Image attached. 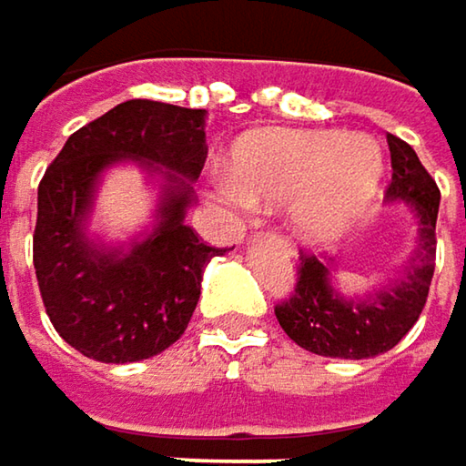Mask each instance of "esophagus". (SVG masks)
<instances>
[{"label":"esophagus","instance_id":"obj_1","mask_svg":"<svg viewBox=\"0 0 466 466\" xmlns=\"http://www.w3.org/2000/svg\"><path fill=\"white\" fill-rule=\"evenodd\" d=\"M273 241H276V247H279V249H283V254H286V257H294V249H291V244H289V241H286L283 236H273Z\"/></svg>","mask_w":466,"mask_h":466}]
</instances>
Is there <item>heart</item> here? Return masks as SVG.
I'll return each instance as SVG.
<instances>
[{
    "instance_id": "heart-1",
    "label": "heart",
    "mask_w": 466,
    "mask_h": 466,
    "mask_svg": "<svg viewBox=\"0 0 466 466\" xmlns=\"http://www.w3.org/2000/svg\"><path fill=\"white\" fill-rule=\"evenodd\" d=\"M382 169V150L366 135L265 129L236 146L219 196L236 209L289 207L305 238L329 241L371 204Z\"/></svg>"
}]
</instances>
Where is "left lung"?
<instances>
[{
  "instance_id": "8db88e82",
  "label": "left lung",
  "mask_w": 466,
  "mask_h": 466,
  "mask_svg": "<svg viewBox=\"0 0 466 466\" xmlns=\"http://www.w3.org/2000/svg\"><path fill=\"white\" fill-rule=\"evenodd\" d=\"M392 180L387 185L390 201H406L416 215V249L403 268L380 291L348 299L329 283V268L316 254L299 251L294 291L276 305L281 329L299 345L326 358H374L392 350L414 326L435 273V222L441 190L421 167L416 150L387 135Z\"/></svg>"
}]
</instances>
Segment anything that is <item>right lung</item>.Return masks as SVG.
<instances>
[{
  "label": "right lung",
  "mask_w": 466,
  "mask_h": 466,
  "mask_svg": "<svg viewBox=\"0 0 466 466\" xmlns=\"http://www.w3.org/2000/svg\"><path fill=\"white\" fill-rule=\"evenodd\" d=\"M201 108L127 100L76 129L42 183L34 228V268L55 331L86 358L135 363L175 345L193 316L209 247L185 225L190 185L207 161ZM132 157L170 169L159 225L132 252H103L83 238V217L99 172Z\"/></svg>",
  "instance_id": "1"
}]
</instances>
